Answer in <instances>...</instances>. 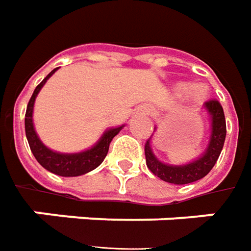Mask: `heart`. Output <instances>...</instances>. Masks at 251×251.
I'll list each match as a JSON object with an SVG mask.
<instances>
[{"label":"heart","instance_id":"heart-1","mask_svg":"<svg viewBox=\"0 0 251 251\" xmlns=\"http://www.w3.org/2000/svg\"><path fill=\"white\" fill-rule=\"evenodd\" d=\"M182 89H183V91H186L187 87L186 85H183ZM193 96H194L196 99H200V98H202V96H204V91H202L201 88H199V87H194V88H193Z\"/></svg>","mask_w":251,"mask_h":251}]
</instances>
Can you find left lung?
<instances>
[{"mask_svg": "<svg viewBox=\"0 0 251 251\" xmlns=\"http://www.w3.org/2000/svg\"><path fill=\"white\" fill-rule=\"evenodd\" d=\"M205 108L211 115L212 133L208 148L205 150L204 155L185 166H168L156 159L151 150L150 140H147L145 147H144L145 160H147V167L150 168L152 174H155L156 176H159L160 179L168 183L186 185V183H192L204 178L213 168L220 156V152L223 150L224 140H226V133H227L226 118H224L223 107L220 101L216 99L205 101Z\"/></svg>", "mask_w": 251, "mask_h": 251, "instance_id": "1", "label": "left lung"}]
</instances>
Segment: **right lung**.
I'll list each match as a JSON object with an SVG mask.
<instances>
[{
  "mask_svg": "<svg viewBox=\"0 0 251 251\" xmlns=\"http://www.w3.org/2000/svg\"><path fill=\"white\" fill-rule=\"evenodd\" d=\"M58 68H55L43 78V81L35 88L34 94L28 101L27 111H25V136H27L29 148L32 151L35 159L39 162L42 167H45L52 174L61 175V176H78V175L87 174L89 171L95 170L98 166H100L107 155L111 140L120 133L124 126L107 130L101 136L99 143L96 144L95 147L80 153H58L45 147L35 133L34 124H32V110H34L35 98L38 95V92L49 80V77Z\"/></svg>",
  "mask_w": 251,
  "mask_h": 251,
  "instance_id": "obj_1",
  "label": "right lung"
}]
</instances>
